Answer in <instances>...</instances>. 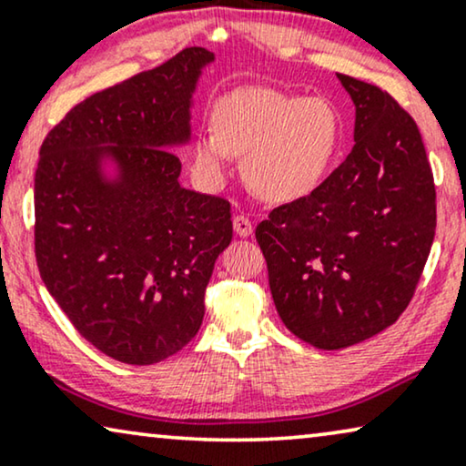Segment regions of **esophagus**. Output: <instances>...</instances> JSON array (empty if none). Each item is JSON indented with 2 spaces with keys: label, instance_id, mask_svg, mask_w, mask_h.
<instances>
[{
  "label": "esophagus",
  "instance_id": "1",
  "mask_svg": "<svg viewBox=\"0 0 466 466\" xmlns=\"http://www.w3.org/2000/svg\"><path fill=\"white\" fill-rule=\"evenodd\" d=\"M232 226H234V232L240 236V238H247V236H251L253 232V224L251 219L245 218V215H236L232 219Z\"/></svg>",
  "mask_w": 466,
  "mask_h": 466
}]
</instances>
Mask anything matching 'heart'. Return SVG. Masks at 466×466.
<instances>
[{
	"label": "heart",
	"instance_id": "1",
	"mask_svg": "<svg viewBox=\"0 0 466 466\" xmlns=\"http://www.w3.org/2000/svg\"><path fill=\"white\" fill-rule=\"evenodd\" d=\"M215 130L192 141L194 170L221 186L232 156H245L248 187L268 202L304 198L323 181L342 139L338 109L323 96L240 88L215 105Z\"/></svg>",
	"mask_w": 466,
	"mask_h": 466
}]
</instances>
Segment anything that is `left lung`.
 I'll return each mask as SVG.
<instances>
[{"label":"left lung","mask_w":466,"mask_h":466,"mask_svg":"<svg viewBox=\"0 0 466 466\" xmlns=\"http://www.w3.org/2000/svg\"><path fill=\"white\" fill-rule=\"evenodd\" d=\"M355 147L255 230L280 320L314 349L370 339L408 308L435 238V183L416 122L389 93L338 74Z\"/></svg>","instance_id":"8db88e82"}]
</instances>
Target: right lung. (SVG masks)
Returning a JSON list of instances; mask_svg holds the SVG:
<instances>
[{
  "mask_svg": "<svg viewBox=\"0 0 466 466\" xmlns=\"http://www.w3.org/2000/svg\"><path fill=\"white\" fill-rule=\"evenodd\" d=\"M215 55L186 48L88 96L50 130L35 170L46 289L95 349L128 365L181 350L202 325L230 205L183 187L198 82Z\"/></svg>",
  "mask_w": 466,
  "mask_h": 466,
  "instance_id": "right-lung-1",
  "label": "right lung"
}]
</instances>
